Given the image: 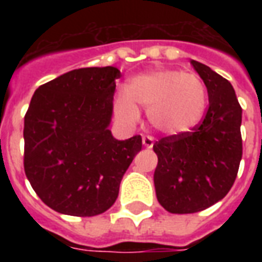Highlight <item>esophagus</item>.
I'll use <instances>...</instances> for the list:
<instances>
[{
  "label": "esophagus",
  "instance_id": "obj_1",
  "mask_svg": "<svg viewBox=\"0 0 262 262\" xmlns=\"http://www.w3.org/2000/svg\"><path fill=\"white\" fill-rule=\"evenodd\" d=\"M143 145L145 148H152L154 147V137H151V136H144L143 137Z\"/></svg>",
  "mask_w": 262,
  "mask_h": 262
}]
</instances>
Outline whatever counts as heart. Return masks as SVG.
Masks as SVG:
<instances>
[{
	"mask_svg": "<svg viewBox=\"0 0 262 262\" xmlns=\"http://www.w3.org/2000/svg\"><path fill=\"white\" fill-rule=\"evenodd\" d=\"M207 88L199 76L159 69L133 77L126 92L115 96V114L125 125L140 118L137 107L147 110L151 126L164 136H181L194 129L207 108Z\"/></svg>",
	"mask_w": 262,
	"mask_h": 262,
	"instance_id": "1",
	"label": "heart"
}]
</instances>
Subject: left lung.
<instances>
[{
	"mask_svg": "<svg viewBox=\"0 0 262 262\" xmlns=\"http://www.w3.org/2000/svg\"><path fill=\"white\" fill-rule=\"evenodd\" d=\"M203 79L209 107L191 132L154 144L158 201L171 213H194L226 197L242 159V108L231 83L191 59Z\"/></svg>",
	"mask_w": 262,
	"mask_h": 262,
	"instance_id": "1",
	"label": "left lung"
}]
</instances>
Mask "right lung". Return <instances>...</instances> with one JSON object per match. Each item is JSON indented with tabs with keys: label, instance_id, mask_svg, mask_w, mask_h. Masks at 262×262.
<instances>
[{
	"label": "right lung",
	"instance_id": "add662e5",
	"mask_svg": "<svg viewBox=\"0 0 262 262\" xmlns=\"http://www.w3.org/2000/svg\"><path fill=\"white\" fill-rule=\"evenodd\" d=\"M114 67L75 69L35 91L24 117V171L39 199L71 216H96L118 197L141 136L113 137Z\"/></svg>",
	"mask_w": 262,
	"mask_h": 262
}]
</instances>
